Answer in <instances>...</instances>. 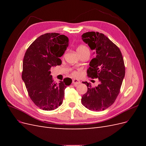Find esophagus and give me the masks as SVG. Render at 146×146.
I'll return each instance as SVG.
<instances>
[{
	"label": "esophagus",
	"mask_w": 146,
	"mask_h": 146,
	"mask_svg": "<svg viewBox=\"0 0 146 146\" xmlns=\"http://www.w3.org/2000/svg\"><path fill=\"white\" fill-rule=\"evenodd\" d=\"M72 83L74 84V86H77V85H78V84L80 83V81L78 80V79H73L72 80Z\"/></svg>",
	"instance_id": "1"
}]
</instances>
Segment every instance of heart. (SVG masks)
I'll list each match as a JSON object with an SVG mask.
<instances>
[{"mask_svg":"<svg viewBox=\"0 0 146 146\" xmlns=\"http://www.w3.org/2000/svg\"><path fill=\"white\" fill-rule=\"evenodd\" d=\"M83 50H89V48H88L86 46L84 45H80L77 48V52H81ZM75 74H76V73H75Z\"/></svg>","mask_w":146,"mask_h":146,"instance_id":"obj_1","label":"heart"}]
</instances>
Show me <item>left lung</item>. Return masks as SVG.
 <instances>
[{"label":"left lung","instance_id":"1","mask_svg":"<svg viewBox=\"0 0 146 146\" xmlns=\"http://www.w3.org/2000/svg\"><path fill=\"white\" fill-rule=\"evenodd\" d=\"M82 38L96 52L87 70L88 77L98 78L100 82L94 88L83 82L88 91L82 97V103L91 111H102L113 105L120 92L125 72L123 57L118 47L103 33L86 32Z\"/></svg>","mask_w":146,"mask_h":146}]
</instances>
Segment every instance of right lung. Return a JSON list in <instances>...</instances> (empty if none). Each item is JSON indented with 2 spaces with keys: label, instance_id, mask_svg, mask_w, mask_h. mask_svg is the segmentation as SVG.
Masks as SVG:
<instances>
[{
  "label": "right lung",
  "instance_id": "right-lung-1",
  "mask_svg": "<svg viewBox=\"0 0 146 146\" xmlns=\"http://www.w3.org/2000/svg\"><path fill=\"white\" fill-rule=\"evenodd\" d=\"M68 46L65 35L48 33L35 39L25 54L22 78L30 99L43 110H55L62 104L65 88L72 83L69 78L55 82L50 75L52 67L61 64L60 57Z\"/></svg>",
  "mask_w": 146,
  "mask_h": 146
}]
</instances>
